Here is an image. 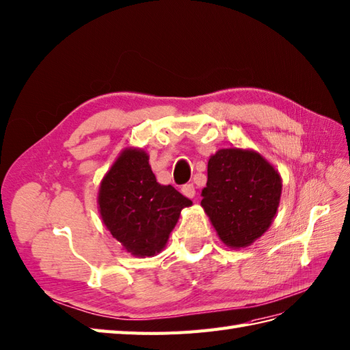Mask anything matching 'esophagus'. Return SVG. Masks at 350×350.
<instances>
[{
	"label": "esophagus",
	"mask_w": 350,
	"mask_h": 350,
	"mask_svg": "<svg viewBox=\"0 0 350 350\" xmlns=\"http://www.w3.org/2000/svg\"><path fill=\"white\" fill-rule=\"evenodd\" d=\"M182 193L185 195V197H188V198H193V197H195V186H193L192 183L183 185V186H182Z\"/></svg>",
	"instance_id": "1"
}]
</instances>
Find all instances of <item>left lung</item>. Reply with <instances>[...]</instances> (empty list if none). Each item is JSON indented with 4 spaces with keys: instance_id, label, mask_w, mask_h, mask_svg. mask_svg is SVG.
<instances>
[{
    "instance_id": "obj_1",
    "label": "left lung",
    "mask_w": 350,
    "mask_h": 350,
    "mask_svg": "<svg viewBox=\"0 0 350 350\" xmlns=\"http://www.w3.org/2000/svg\"><path fill=\"white\" fill-rule=\"evenodd\" d=\"M282 178L255 150L221 149L210 157L201 206L226 246H250L270 228Z\"/></svg>"
}]
</instances>
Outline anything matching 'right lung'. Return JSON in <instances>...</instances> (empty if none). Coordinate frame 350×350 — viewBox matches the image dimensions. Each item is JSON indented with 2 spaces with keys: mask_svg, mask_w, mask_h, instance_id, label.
<instances>
[{
  "mask_svg": "<svg viewBox=\"0 0 350 350\" xmlns=\"http://www.w3.org/2000/svg\"><path fill=\"white\" fill-rule=\"evenodd\" d=\"M191 204L172 185L158 183L148 153L133 148L120 153L98 192L104 225L126 252L140 258L165 247L182 208Z\"/></svg>",
  "mask_w": 350,
  "mask_h": 350,
  "instance_id": "obj_1",
  "label": "right lung"
}]
</instances>
